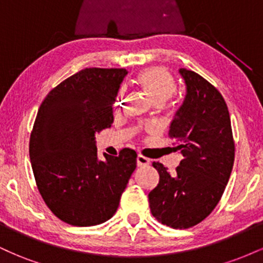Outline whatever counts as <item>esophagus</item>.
<instances>
[{
	"label": "esophagus",
	"mask_w": 263,
	"mask_h": 263,
	"mask_svg": "<svg viewBox=\"0 0 263 263\" xmlns=\"http://www.w3.org/2000/svg\"><path fill=\"white\" fill-rule=\"evenodd\" d=\"M136 161H137L138 167H144V165L149 164V159L146 158V157H143L142 155H138L137 158H136Z\"/></svg>",
	"instance_id": "1"
}]
</instances>
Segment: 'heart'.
<instances>
[{"label": "heart", "instance_id": "heart-1", "mask_svg": "<svg viewBox=\"0 0 263 263\" xmlns=\"http://www.w3.org/2000/svg\"><path fill=\"white\" fill-rule=\"evenodd\" d=\"M137 81L143 87L153 104L159 105V106L170 100L176 91L174 78L167 69L162 66H151V68L141 70L137 75ZM121 99L122 92H120L116 106H119Z\"/></svg>", "mask_w": 263, "mask_h": 263}]
</instances>
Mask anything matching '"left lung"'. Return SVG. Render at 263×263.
<instances>
[{
	"label": "left lung",
	"mask_w": 263,
	"mask_h": 263,
	"mask_svg": "<svg viewBox=\"0 0 263 263\" xmlns=\"http://www.w3.org/2000/svg\"><path fill=\"white\" fill-rule=\"evenodd\" d=\"M186 93L171 123L173 152L183 159L174 173L159 162L152 165L159 183L148 194L151 213L173 229L199 224L215 209L235 159L230 115L221 93L203 77L179 69Z\"/></svg>",
	"instance_id": "8db88e82"
}]
</instances>
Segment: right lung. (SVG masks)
<instances>
[{
	"instance_id": "add662e5",
	"label": "right lung",
	"mask_w": 263,
	"mask_h": 263,
	"mask_svg": "<svg viewBox=\"0 0 263 263\" xmlns=\"http://www.w3.org/2000/svg\"><path fill=\"white\" fill-rule=\"evenodd\" d=\"M126 69L86 68L60 83L39 107L29 140L38 190L57 218L74 226L112 218L136 170L134 149L98 158L95 135L114 122Z\"/></svg>"
}]
</instances>
